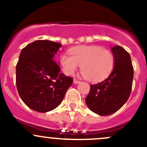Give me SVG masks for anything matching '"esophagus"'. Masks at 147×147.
<instances>
[{
	"instance_id": "34e87169",
	"label": "esophagus",
	"mask_w": 147,
	"mask_h": 147,
	"mask_svg": "<svg viewBox=\"0 0 147 147\" xmlns=\"http://www.w3.org/2000/svg\"><path fill=\"white\" fill-rule=\"evenodd\" d=\"M73 82H74V84H78V83H80V81L78 80H76V79H74Z\"/></svg>"
}]
</instances>
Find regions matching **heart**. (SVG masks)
Returning a JSON list of instances; mask_svg holds the SVG:
<instances>
[{
  "label": "heart",
  "mask_w": 147,
  "mask_h": 147,
  "mask_svg": "<svg viewBox=\"0 0 147 147\" xmlns=\"http://www.w3.org/2000/svg\"><path fill=\"white\" fill-rule=\"evenodd\" d=\"M68 55H61V63L67 75H73L81 66V73L92 82L103 80L114 67V56L110 51L97 46H82L72 49Z\"/></svg>",
  "instance_id": "b5f03b06"
}]
</instances>
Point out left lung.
Returning <instances> with one entry per match:
<instances>
[{"label":"left lung","instance_id":"8db88e82","mask_svg":"<svg viewBox=\"0 0 147 147\" xmlns=\"http://www.w3.org/2000/svg\"><path fill=\"white\" fill-rule=\"evenodd\" d=\"M111 51L114 56L112 72L101 82L90 85L85 99L92 112L103 116L114 113L126 103L133 81L134 69L129 53L118 45Z\"/></svg>","mask_w":147,"mask_h":147}]
</instances>
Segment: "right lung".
I'll return each instance as SVG.
<instances>
[{
  "mask_svg": "<svg viewBox=\"0 0 147 147\" xmlns=\"http://www.w3.org/2000/svg\"><path fill=\"white\" fill-rule=\"evenodd\" d=\"M62 44L37 40L21 51L16 66V84L23 102L34 111H51L58 107L73 79L60 73L54 57Z\"/></svg>",
  "mask_w": 147,
  "mask_h": 147,
  "instance_id": "1",
  "label": "right lung"
}]
</instances>
